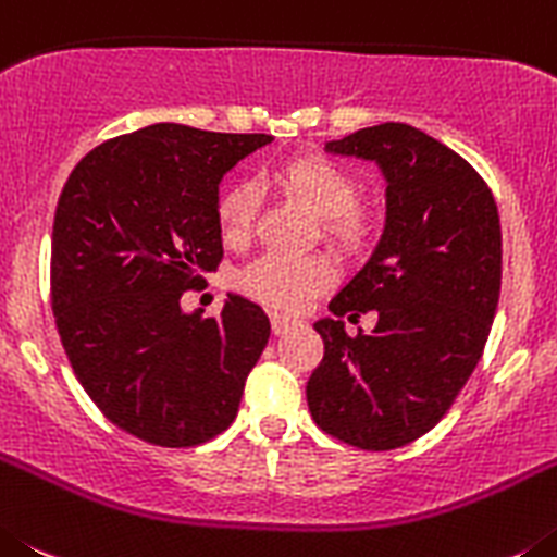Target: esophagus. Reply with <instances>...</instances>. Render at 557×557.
Returning <instances> with one entry per match:
<instances>
[{
  "label": "esophagus",
  "mask_w": 557,
  "mask_h": 557,
  "mask_svg": "<svg viewBox=\"0 0 557 557\" xmlns=\"http://www.w3.org/2000/svg\"><path fill=\"white\" fill-rule=\"evenodd\" d=\"M290 327H297V319H290V315H283V313H272V330H274V335L288 333Z\"/></svg>",
  "instance_id": "obj_1"
}]
</instances>
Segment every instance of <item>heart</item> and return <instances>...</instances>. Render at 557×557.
Masks as SVG:
<instances>
[{
    "instance_id": "heart-1",
    "label": "heart",
    "mask_w": 557,
    "mask_h": 557,
    "mask_svg": "<svg viewBox=\"0 0 557 557\" xmlns=\"http://www.w3.org/2000/svg\"><path fill=\"white\" fill-rule=\"evenodd\" d=\"M274 183L299 199L310 213L324 219V233L344 249H360L374 222L360 205L358 183L347 169L324 154H299L274 169ZM255 191L247 183L227 185L216 199V224L227 244H244L252 233ZM335 280L330 258L315 252H267L238 272V288L247 297L277 310H302Z\"/></svg>"
}]
</instances>
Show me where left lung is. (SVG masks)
<instances>
[{
    "label": "left lung",
    "instance_id": "left-lung-1",
    "mask_svg": "<svg viewBox=\"0 0 557 557\" xmlns=\"http://www.w3.org/2000/svg\"><path fill=\"white\" fill-rule=\"evenodd\" d=\"M385 174V230L366 267L315 322L324 358L308 380L313 422L349 447L383 453L433 430L472 377L503 283V233L488 183L410 124L385 122L330 141ZM379 310L372 334L341 314Z\"/></svg>",
    "mask_w": 557,
    "mask_h": 557
}]
</instances>
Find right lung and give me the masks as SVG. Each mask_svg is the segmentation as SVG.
Wrapping results in <instances>:
<instances>
[{
	"instance_id": "obj_1",
	"label": "right lung",
	"mask_w": 557,
	"mask_h": 557,
	"mask_svg": "<svg viewBox=\"0 0 557 557\" xmlns=\"http://www.w3.org/2000/svg\"><path fill=\"white\" fill-rule=\"evenodd\" d=\"M272 141L152 124L99 144L60 191L52 313L74 374L110 422L158 447H197L238 413L269 315L230 294L222 315L183 313V290L222 263L224 172Z\"/></svg>"
}]
</instances>
